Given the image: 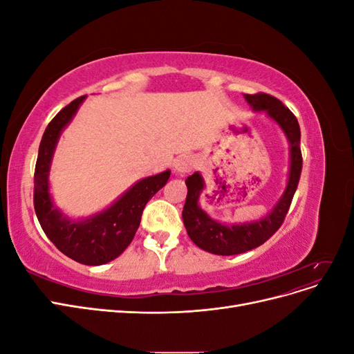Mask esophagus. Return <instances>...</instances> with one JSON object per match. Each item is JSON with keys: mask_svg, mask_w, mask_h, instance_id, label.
Segmentation results:
<instances>
[{"mask_svg": "<svg viewBox=\"0 0 354 354\" xmlns=\"http://www.w3.org/2000/svg\"><path fill=\"white\" fill-rule=\"evenodd\" d=\"M198 164V160L195 156L192 155H180L176 160H174V169L177 171L178 174H185V173H190Z\"/></svg>", "mask_w": 354, "mask_h": 354, "instance_id": "obj_1", "label": "esophagus"}]
</instances>
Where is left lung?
<instances>
[{
    "instance_id": "left-lung-1",
    "label": "left lung",
    "mask_w": 354,
    "mask_h": 354,
    "mask_svg": "<svg viewBox=\"0 0 354 354\" xmlns=\"http://www.w3.org/2000/svg\"><path fill=\"white\" fill-rule=\"evenodd\" d=\"M245 100L255 112H266L267 116L279 125L289 142V177L283 195L276 202V205L266 217L241 224L226 226L220 221L211 218L199 207V196L203 190V178L199 173L186 178L187 196L183 208V223L189 238L201 250L217 255H236L263 245L267 239L282 226L285 216L291 205L294 194L299 181L303 168V156L299 149V125L295 115L289 111L281 100L266 93L245 94Z\"/></svg>"
}]
</instances>
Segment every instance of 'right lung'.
Here are the masks:
<instances>
[{"mask_svg": "<svg viewBox=\"0 0 354 354\" xmlns=\"http://www.w3.org/2000/svg\"><path fill=\"white\" fill-rule=\"evenodd\" d=\"M85 97L71 102L46 128L35 165L34 207L42 230L59 251L81 264L100 266L115 260L131 243L147 201L167 185L171 171L137 181L111 207L88 218L66 217L51 201L48 173L63 128L72 121Z\"/></svg>", "mask_w": 354, "mask_h": 354, "instance_id": "right-lung-1", "label": "right lung"}]
</instances>
